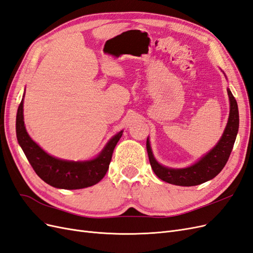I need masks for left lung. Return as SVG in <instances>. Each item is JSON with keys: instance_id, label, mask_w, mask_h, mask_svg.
<instances>
[{"instance_id": "obj_1", "label": "left lung", "mask_w": 253, "mask_h": 253, "mask_svg": "<svg viewBox=\"0 0 253 253\" xmlns=\"http://www.w3.org/2000/svg\"><path fill=\"white\" fill-rule=\"evenodd\" d=\"M227 91L229 100H230V114H229L225 132L215 147L195 165L186 168V169H169V168L163 167L153 156L149 139H147V151L150 164L158 178L172 183V185L191 187L201 185L203 182L214 178L223 170L233 149L240 122L239 109H237L235 98L230 89L228 88Z\"/></svg>"}]
</instances>
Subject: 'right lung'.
I'll return each instance as SVG.
<instances>
[{
  "label": "right lung",
  "instance_id": "right-lung-1",
  "mask_svg": "<svg viewBox=\"0 0 253 253\" xmlns=\"http://www.w3.org/2000/svg\"><path fill=\"white\" fill-rule=\"evenodd\" d=\"M23 119L22 99L17 113L18 141L37 175L48 185L60 189L87 188L100 181L109 170L113 151L122 136V131L115 135L100 154L90 162H66L48 155L30 138Z\"/></svg>",
  "mask_w": 253,
  "mask_h": 253
}]
</instances>
